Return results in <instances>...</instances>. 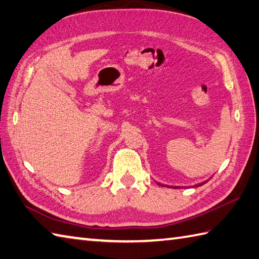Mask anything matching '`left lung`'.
Instances as JSON below:
<instances>
[{
    "label": "left lung",
    "mask_w": 259,
    "mask_h": 259,
    "mask_svg": "<svg viewBox=\"0 0 259 259\" xmlns=\"http://www.w3.org/2000/svg\"><path fill=\"white\" fill-rule=\"evenodd\" d=\"M208 180H205V181H202V183H199V184H197V185H195L194 187H199V186H202L203 184H206ZM159 186H161V187H168V188H175V189H177V188H180V187H177V186H167V185H162V184H160V183H157ZM181 188H184V187H181Z\"/></svg>",
    "instance_id": "left-lung-1"
}]
</instances>
